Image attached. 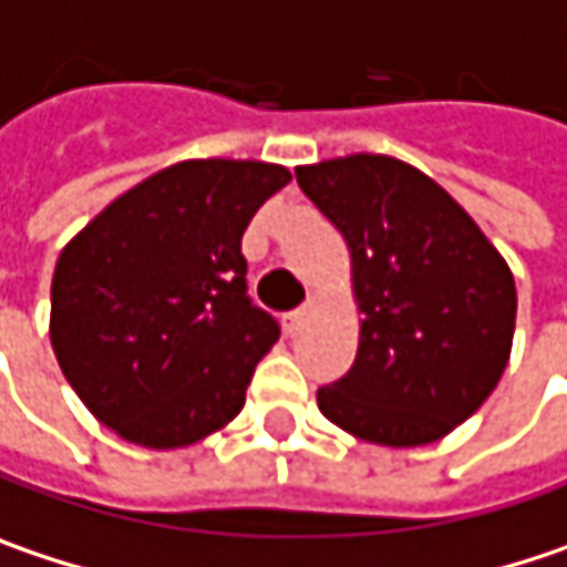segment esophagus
Instances as JSON below:
<instances>
[{
  "instance_id": "1",
  "label": "esophagus",
  "mask_w": 567,
  "mask_h": 567,
  "mask_svg": "<svg viewBox=\"0 0 567 567\" xmlns=\"http://www.w3.org/2000/svg\"><path fill=\"white\" fill-rule=\"evenodd\" d=\"M306 326V309H293V312H287L284 316V332L290 336V339H297L300 332H303Z\"/></svg>"
}]
</instances>
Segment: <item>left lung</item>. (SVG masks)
<instances>
[{
  "instance_id": "1",
  "label": "left lung",
  "mask_w": 567,
  "mask_h": 567,
  "mask_svg": "<svg viewBox=\"0 0 567 567\" xmlns=\"http://www.w3.org/2000/svg\"><path fill=\"white\" fill-rule=\"evenodd\" d=\"M297 183L351 251L361 344L319 386L326 420L390 449L449 435L494 393L516 326L506 261L416 167L351 154L297 167Z\"/></svg>"
}]
</instances>
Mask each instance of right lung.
<instances>
[{
    "label": "right lung",
    "instance_id": "1",
    "mask_svg": "<svg viewBox=\"0 0 567 567\" xmlns=\"http://www.w3.org/2000/svg\"><path fill=\"white\" fill-rule=\"evenodd\" d=\"M290 171L183 161L109 203L58 258L51 344L102 425L181 449L231 423L280 339L248 297L241 235Z\"/></svg>",
    "mask_w": 567,
    "mask_h": 567
}]
</instances>
